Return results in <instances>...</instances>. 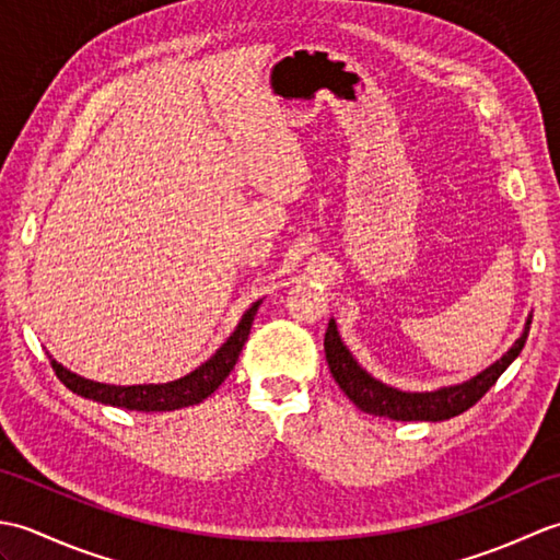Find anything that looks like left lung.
Masks as SVG:
<instances>
[{"label":"left lung","mask_w":560,"mask_h":560,"mask_svg":"<svg viewBox=\"0 0 560 560\" xmlns=\"http://www.w3.org/2000/svg\"><path fill=\"white\" fill-rule=\"evenodd\" d=\"M529 325L532 315L527 317L525 329H522V335L515 339L513 347L495 363L486 368V371L464 380V383L438 387L431 392H404L373 377L353 359L347 343L341 341L335 319H329L325 335V353L337 385L361 411L385 416V419L392 421H447L452 416H459L462 411L474 407L495 385V380L505 373V368L517 359L522 347H525Z\"/></svg>","instance_id":"left-lung-1"}]
</instances>
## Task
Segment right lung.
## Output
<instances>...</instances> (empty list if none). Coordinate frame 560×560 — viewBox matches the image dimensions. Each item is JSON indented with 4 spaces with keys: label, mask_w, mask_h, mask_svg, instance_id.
<instances>
[{
    "label": "right lung",
    "mask_w": 560,
    "mask_h": 560,
    "mask_svg": "<svg viewBox=\"0 0 560 560\" xmlns=\"http://www.w3.org/2000/svg\"><path fill=\"white\" fill-rule=\"evenodd\" d=\"M261 301L253 303L241 317V323L233 329V335L225 339L217 353L211 355L209 361L195 368L192 373L185 377H177L173 383H159V385H105L96 383V380H86L77 373L67 371L62 363H57L50 355L55 375L62 380L67 389L74 392V395L83 399H93L101 404H108V407H120L129 411H175L192 407V404L205 401L213 389H219L233 365L241 355L249 327H253V319L259 311Z\"/></svg>",
    "instance_id": "right-lung-1"
}]
</instances>
